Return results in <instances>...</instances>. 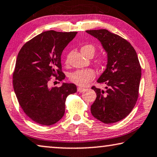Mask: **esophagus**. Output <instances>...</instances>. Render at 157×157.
<instances>
[{"label":"esophagus","instance_id":"34e87169","mask_svg":"<svg viewBox=\"0 0 157 157\" xmlns=\"http://www.w3.org/2000/svg\"><path fill=\"white\" fill-rule=\"evenodd\" d=\"M85 90V89L84 87H78V92H82Z\"/></svg>","mask_w":157,"mask_h":157}]
</instances>
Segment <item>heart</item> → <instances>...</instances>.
I'll return each instance as SVG.
<instances>
[{
    "label": "heart",
    "mask_w": 157,
    "mask_h": 157,
    "mask_svg": "<svg viewBox=\"0 0 157 157\" xmlns=\"http://www.w3.org/2000/svg\"><path fill=\"white\" fill-rule=\"evenodd\" d=\"M81 52L85 56H93L96 52V48L92 44H86L81 48ZM107 57L104 56H99L95 59L97 65L103 67L107 64ZM95 78V72L91 69L79 70L74 72L70 77V81L77 85L85 87Z\"/></svg>",
    "instance_id": "obj_1"
}]
</instances>
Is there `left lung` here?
<instances>
[{"label":"left lung","mask_w":157,"mask_h":157,"mask_svg":"<svg viewBox=\"0 0 157 157\" xmlns=\"http://www.w3.org/2000/svg\"><path fill=\"white\" fill-rule=\"evenodd\" d=\"M86 32L101 42L108 57L107 68L98 80L107 86L106 90L92 87L97 98L91 113L105 124L117 122L132 112L137 101L142 75L137 55L127 40L109 30Z\"/></svg>","instance_id":"8db88e82"}]
</instances>
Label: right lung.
<instances>
[{
  "label": "right lung",
  "instance_id": "1",
  "mask_svg": "<svg viewBox=\"0 0 157 157\" xmlns=\"http://www.w3.org/2000/svg\"><path fill=\"white\" fill-rule=\"evenodd\" d=\"M78 32L42 33L23 45L17 55L13 85L22 109L28 117L41 125H52L63 117L65 100L75 93L74 84L63 83L50 87L55 79L62 81L61 55Z\"/></svg>",
  "mask_w": 157,
  "mask_h": 157
}]
</instances>
